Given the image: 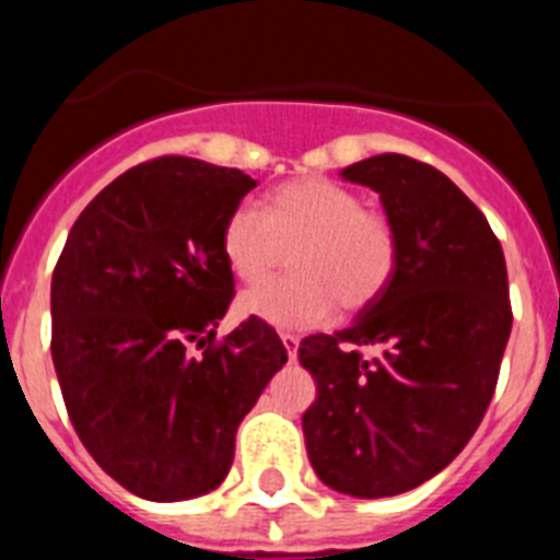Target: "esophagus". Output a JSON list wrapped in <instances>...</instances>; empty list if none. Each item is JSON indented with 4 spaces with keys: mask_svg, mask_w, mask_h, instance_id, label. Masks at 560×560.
I'll return each instance as SVG.
<instances>
[{
    "mask_svg": "<svg viewBox=\"0 0 560 560\" xmlns=\"http://www.w3.org/2000/svg\"><path fill=\"white\" fill-rule=\"evenodd\" d=\"M280 341H283V348H285V353H289V359L294 361L296 359V348H300V336L280 334Z\"/></svg>",
    "mask_w": 560,
    "mask_h": 560,
    "instance_id": "34e87169",
    "label": "esophagus"
}]
</instances>
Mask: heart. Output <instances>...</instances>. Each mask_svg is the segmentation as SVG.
Masks as SVG:
<instances>
[{
    "mask_svg": "<svg viewBox=\"0 0 560 560\" xmlns=\"http://www.w3.org/2000/svg\"><path fill=\"white\" fill-rule=\"evenodd\" d=\"M226 264L244 283H260L291 255L294 275L257 285L237 311L275 328H316L336 305L361 311L389 285L398 264V232L381 210L325 176L285 182L269 196V212L237 205L221 232Z\"/></svg>",
    "mask_w": 560,
    "mask_h": 560,
    "instance_id": "obj_1",
    "label": "heart"
}]
</instances>
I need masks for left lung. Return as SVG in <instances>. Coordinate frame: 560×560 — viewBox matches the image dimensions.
Segmentation results:
<instances>
[{"instance_id": "8db88e82", "label": "left lung", "mask_w": 560, "mask_h": 560, "mask_svg": "<svg viewBox=\"0 0 560 560\" xmlns=\"http://www.w3.org/2000/svg\"><path fill=\"white\" fill-rule=\"evenodd\" d=\"M339 176L378 192L398 264L350 328L300 345L319 393L305 448L334 491L398 497L443 471L491 404L513 325L508 269L482 212L438 167L381 153ZM364 343L382 353L361 360Z\"/></svg>"}]
</instances>
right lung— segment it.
Masks as SVG:
<instances>
[{
  "label": "right lung",
  "mask_w": 560,
  "mask_h": 560,
  "mask_svg": "<svg viewBox=\"0 0 560 560\" xmlns=\"http://www.w3.org/2000/svg\"><path fill=\"white\" fill-rule=\"evenodd\" d=\"M255 185L190 156L131 167L78 215L52 271L69 420L103 471L151 502L224 482L241 420L289 361L255 316L212 345L235 285L221 232Z\"/></svg>",
  "instance_id": "obj_1"
}]
</instances>
